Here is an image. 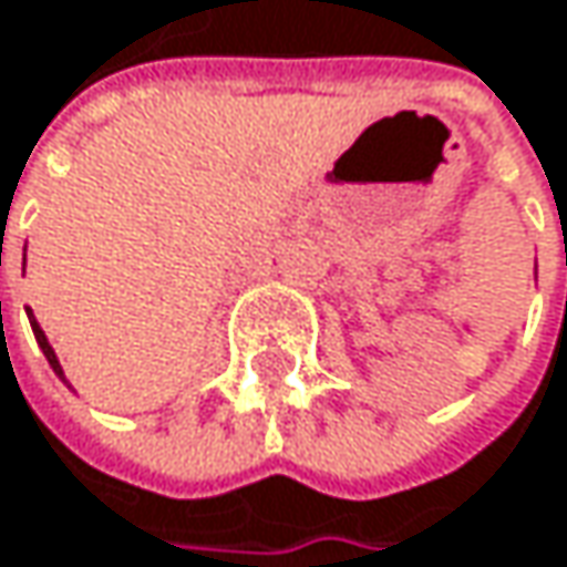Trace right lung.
<instances>
[{"mask_svg": "<svg viewBox=\"0 0 567 567\" xmlns=\"http://www.w3.org/2000/svg\"><path fill=\"white\" fill-rule=\"evenodd\" d=\"M29 313V323H32V333H35V340H39V350L45 353V360H49V367L55 370V377L62 380V383H69L65 380V370H62V363H59V357H55V350H52V343H49V337H45V330L39 327V320H35V313L32 310H25Z\"/></svg>", "mask_w": 567, "mask_h": 567, "instance_id": "1", "label": "right lung"}]
</instances>
